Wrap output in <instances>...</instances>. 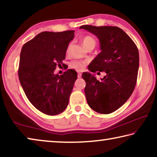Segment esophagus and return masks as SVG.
<instances>
[{
    "label": "esophagus",
    "mask_w": 157,
    "mask_h": 157,
    "mask_svg": "<svg viewBox=\"0 0 157 157\" xmlns=\"http://www.w3.org/2000/svg\"><path fill=\"white\" fill-rule=\"evenodd\" d=\"M81 77H82V74H81L80 73H78V78H80Z\"/></svg>",
    "instance_id": "obj_1"
}]
</instances>
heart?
Returning <instances> with one entry per match:
<instances>
[{"instance_id":"b5f03b06","label":"heart","mask_w":157,"mask_h":157,"mask_svg":"<svg viewBox=\"0 0 157 157\" xmlns=\"http://www.w3.org/2000/svg\"><path fill=\"white\" fill-rule=\"evenodd\" d=\"M82 43L84 47H86L89 45H94L95 47L96 45L95 40L92 38V37L89 36L83 37L82 39ZM71 44H72L71 43H70L68 45V47H67V49H66L67 53H68L69 52L70 49H71ZM86 64V61L75 60L71 62V63H70V66H71L72 68L76 70V71H83L84 69V67H85Z\"/></svg>"}]
</instances>
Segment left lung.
I'll use <instances>...</instances> for the list:
<instances>
[{"instance_id":"obj_1","label":"left lung","mask_w":157,"mask_h":157,"mask_svg":"<svg viewBox=\"0 0 157 157\" xmlns=\"http://www.w3.org/2000/svg\"><path fill=\"white\" fill-rule=\"evenodd\" d=\"M79 29L95 35L100 43L101 52L89 65V71L106 73L101 80L94 74L82 73L86 101L97 113H112L126 103L135 88L139 68L138 49L119 27L84 25Z\"/></svg>"}]
</instances>
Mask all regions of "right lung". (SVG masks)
Masks as SVG:
<instances>
[{"mask_svg": "<svg viewBox=\"0 0 157 157\" xmlns=\"http://www.w3.org/2000/svg\"><path fill=\"white\" fill-rule=\"evenodd\" d=\"M74 33L44 31L22 47L18 71L21 85L32 105L48 115L66 110L78 78L73 69L61 75L54 73L63 63Z\"/></svg>", "mask_w": 157, "mask_h": 157, "instance_id": "1", "label": "right lung"}]
</instances>
